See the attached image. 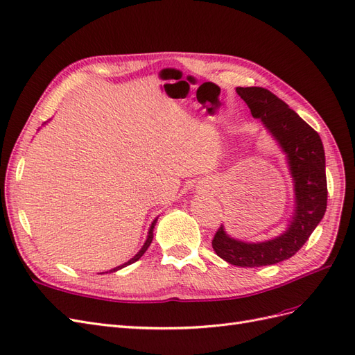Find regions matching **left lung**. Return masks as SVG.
Masks as SVG:
<instances>
[{"label":"left lung","mask_w":355,"mask_h":355,"mask_svg":"<svg viewBox=\"0 0 355 355\" xmlns=\"http://www.w3.org/2000/svg\"><path fill=\"white\" fill-rule=\"evenodd\" d=\"M237 93L287 154L295 180L293 220L280 237L257 244L243 243L228 237L222 225L214 234L211 245L219 257L231 265L254 268L292 257L323 219L327 207L326 157L318 133L272 92L263 87H237Z\"/></svg>","instance_id":"left-lung-1"}]
</instances>
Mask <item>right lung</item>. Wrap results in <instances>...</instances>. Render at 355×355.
Wrapping results in <instances>:
<instances>
[{
  "mask_svg": "<svg viewBox=\"0 0 355 355\" xmlns=\"http://www.w3.org/2000/svg\"><path fill=\"white\" fill-rule=\"evenodd\" d=\"M155 223H157V219L153 222V225H151V228H149V234H148V239H146V241H145V244H144V247L141 250H139V253L135 256V257H132L130 261L128 262H125L124 265H120L118 268H114V270H111V272L112 271H116V270H121V268H124V266H127V265H130V263H135L136 261H139L141 259V257L144 256V253L146 252V249L149 247V244H151V241H153V237H154V234H153V231H154V227H155Z\"/></svg>",
  "mask_w": 355,
  "mask_h": 355,
  "instance_id": "1",
  "label": "right lung"
}]
</instances>
